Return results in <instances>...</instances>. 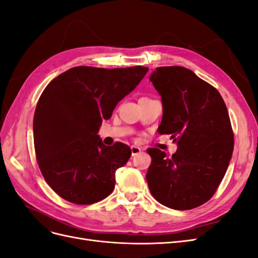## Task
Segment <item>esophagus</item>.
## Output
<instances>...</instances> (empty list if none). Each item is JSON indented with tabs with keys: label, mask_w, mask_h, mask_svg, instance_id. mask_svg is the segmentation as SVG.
<instances>
[{
	"label": "esophagus",
	"mask_w": 258,
	"mask_h": 258,
	"mask_svg": "<svg viewBox=\"0 0 258 258\" xmlns=\"http://www.w3.org/2000/svg\"><path fill=\"white\" fill-rule=\"evenodd\" d=\"M141 152H142V148L141 147L136 146V145H132L131 146V154H132V156H136V155H138L139 153H141Z\"/></svg>",
	"instance_id": "esophagus-1"
}]
</instances>
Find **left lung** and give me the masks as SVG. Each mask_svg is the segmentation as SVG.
I'll return each instance as SVG.
<instances>
[{
	"instance_id": "1",
	"label": "left lung",
	"mask_w": 258,
	"mask_h": 258,
	"mask_svg": "<svg viewBox=\"0 0 258 258\" xmlns=\"http://www.w3.org/2000/svg\"><path fill=\"white\" fill-rule=\"evenodd\" d=\"M150 81L162 100L158 131L171 136L177 151L168 156L148 148V187L168 208H197L212 198L231 158L235 143L227 107L215 87L186 68L159 67Z\"/></svg>"
}]
</instances>
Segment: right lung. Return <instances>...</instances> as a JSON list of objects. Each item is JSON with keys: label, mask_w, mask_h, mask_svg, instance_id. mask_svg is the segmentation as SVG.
Listing matches in <instances>:
<instances>
[{"label": "right lung", "mask_w": 258, "mask_h": 258, "mask_svg": "<svg viewBox=\"0 0 258 258\" xmlns=\"http://www.w3.org/2000/svg\"><path fill=\"white\" fill-rule=\"evenodd\" d=\"M147 71L141 66L75 67L44 89L33 119L35 155L46 183L61 198L91 205L114 190L115 171L131 150L120 142L104 145L98 131Z\"/></svg>", "instance_id": "add662e5"}]
</instances>
